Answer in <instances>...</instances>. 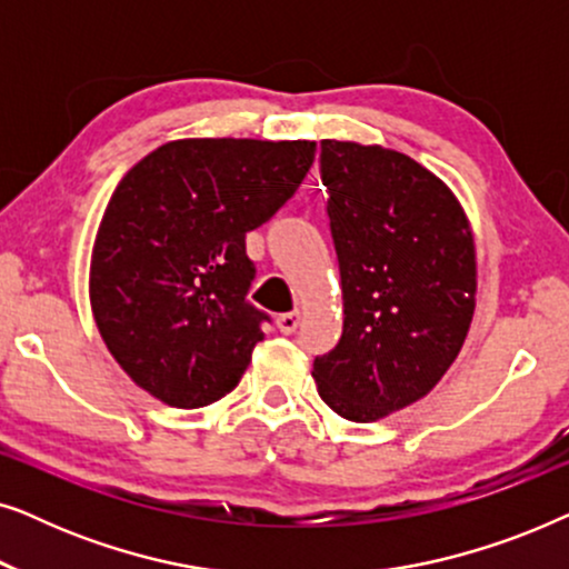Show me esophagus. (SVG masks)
<instances>
[{"label":"esophagus","instance_id":"34e87169","mask_svg":"<svg viewBox=\"0 0 569 569\" xmlns=\"http://www.w3.org/2000/svg\"><path fill=\"white\" fill-rule=\"evenodd\" d=\"M277 326H279V331L287 333V337H290V333L298 331V326H300V313H298V310H290V313L277 316Z\"/></svg>","mask_w":569,"mask_h":569}]
</instances>
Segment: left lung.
Here are the masks:
<instances>
[{
	"mask_svg": "<svg viewBox=\"0 0 569 569\" xmlns=\"http://www.w3.org/2000/svg\"><path fill=\"white\" fill-rule=\"evenodd\" d=\"M321 178L345 329L313 378L339 417L376 422L430 393L461 352L473 240L453 193L407 154L323 139Z\"/></svg>",
	"mask_w": 569,
	"mask_h": 569,
	"instance_id": "obj_1",
	"label": "left lung"
}]
</instances>
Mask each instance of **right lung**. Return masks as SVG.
I'll use <instances>...</instances> for the list:
<instances>
[{
	"label": "right lung",
	"mask_w": 569,
	"mask_h": 569,
	"mask_svg": "<svg viewBox=\"0 0 569 569\" xmlns=\"http://www.w3.org/2000/svg\"><path fill=\"white\" fill-rule=\"evenodd\" d=\"M313 158L316 142L181 139L116 186L90 302L116 362L154 399L199 409L238 386L271 323L248 300L246 232L292 199Z\"/></svg>",
	"instance_id": "1"
}]
</instances>
